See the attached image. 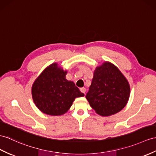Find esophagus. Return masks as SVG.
I'll list each match as a JSON object with an SVG mask.
<instances>
[{"label":"esophagus","mask_w":156,"mask_h":156,"mask_svg":"<svg viewBox=\"0 0 156 156\" xmlns=\"http://www.w3.org/2000/svg\"><path fill=\"white\" fill-rule=\"evenodd\" d=\"M80 90L81 91V93H85V92H86V89L85 88H84V87H82V88H81L80 89Z\"/></svg>","instance_id":"34e87169"}]
</instances>
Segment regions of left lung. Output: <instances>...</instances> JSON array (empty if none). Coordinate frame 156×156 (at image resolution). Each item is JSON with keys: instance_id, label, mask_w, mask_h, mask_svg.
<instances>
[{"instance_id": "obj_1", "label": "left lung", "mask_w": 156, "mask_h": 156, "mask_svg": "<svg viewBox=\"0 0 156 156\" xmlns=\"http://www.w3.org/2000/svg\"><path fill=\"white\" fill-rule=\"evenodd\" d=\"M130 85L113 64L105 62L97 67L86 98L95 112L108 116L120 112L130 97Z\"/></svg>"}]
</instances>
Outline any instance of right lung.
Segmentation results:
<instances>
[{
  "instance_id": "obj_1",
  "label": "right lung",
  "mask_w": 156,
  "mask_h": 156,
  "mask_svg": "<svg viewBox=\"0 0 156 156\" xmlns=\"http://www.w3.org/2000/svg\"><path fill=\"white\" fill-rule=\"evenodd\" d=\"M66 71L57 63L48 67L34 81L32 94L34 103L48 115L65 114L76 97L84 96L75 83L66 79Z\"/></svg>"
}]
</instances>
